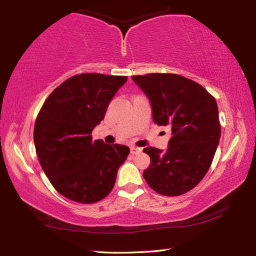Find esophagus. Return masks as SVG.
I'll use <instances>...</instances> for the list:
<instances>
[{
    "label": "esophagus",
    "instance_id": "34e87169",
    "mask_svg": "<svg viewBox=\"0 0 256 256\" xmlns=\"http://www.w3.org/2000/svg\"><path fill=\"white\" fill-rule=\"evenodd\" d=\"M142 150V148H138V147H134V146L130 147V152H132V155H136V154H139Z\"/></svg>",
    "mask_w": 256,
    "mask_h": 256
}]
</instances>
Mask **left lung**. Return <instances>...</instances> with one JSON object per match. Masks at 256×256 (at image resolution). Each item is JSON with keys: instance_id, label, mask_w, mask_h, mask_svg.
<instances>
[{"instance_id": "obj_1", "label": "left lung", "mask_w": 256, "mask_h": 256, "mask_svg": "<svg viewBox=\"0 0 256 256\" xmlns=\"http://www.w3.org/2000/svg\"><path fill=\"white\" fill-rule=\"evenodd\" d=\"M146 94L154 122L168 126L166 150L147 147L150 165L144 178L154 190L178 196L190 190L208 172L220 138L216 100L205 88L185 76L150 74L132 76Z\"/></svg>"}]
</instances>
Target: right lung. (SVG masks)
Here are the masks:
<instances>
[{"label":"right lung","instance_id":"obj_1","mask_svg":"<svg viewBox=\"0 0 256 256\" xmlns=\"http://www.w3.org/2000/svg\"><path fill=\"white\" fill-rule=\"evenodd\" d=\"M127 76L82 74L52 91L34 124L36 155L53 187L82 204L104 198L114 185L129 148L92 140L109 104Z\"/></svg>","mask_w":256,"mask_h":256}]
</instances>
